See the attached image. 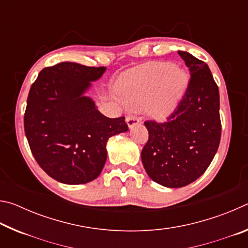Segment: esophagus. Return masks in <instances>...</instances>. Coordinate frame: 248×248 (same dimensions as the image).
I'll use <instances>...</instances> for the list:
<instances>
[{"label": "esophagus", "mask_w": 248, "mask_h": 248, "mask_svg": "<svg viewBox=\"0 0 248 248\" xmlns=\"http://www.w3.org/2000/svg\"><path fill=\"white\" fill-rule=\"evenodd\" d=\"M125 123H127L129 128H132L136 124L141 123V119L137 118V117H127V118H125Z\"/></svg>", "instance_id": "1"}]
</instances>
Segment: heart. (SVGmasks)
Instances as JSON below:
<instances>
[{"mask_svg":"<svg viewBox=\"0 0 248 248\" xmlns=\"http://www.w3.org/2000/svg\"><path fill=\"white\" fill-rule=\"evenodd\" d=\"M186 71L170 62H148L124 72L117 83L123 102L129 108L165 118L176 110L187 89Z\"/></svg>","mask_w":248,"mask_h":248,"instance_id":"1","label":"heart"}]
</instances>
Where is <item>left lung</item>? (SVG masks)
Masks as SVG:
<instances>
[{
    "label": "left lung",
    "instance_id": "obj_1",
    "mask_svg": "<svg viewBox=\"0 0 248 248\" xmlns=\"http://www.w3.org/2000/svg\"><path fill=\"white\" fill-rule=\"evenodd\" d=\"M190 81L178 107L166 123L145 121L149 140L141 152L144 170L155 183L180 188L208 169L221 139L220 95L207 63L178 51Z\"/></svg>",
    "mask_w": 248,
    "mask_h": 248
}]
</instances>
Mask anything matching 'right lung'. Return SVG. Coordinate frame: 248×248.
<instances>
[{
  "label": "right lung",
  "instance_id": "1",
  "mask_svg": "<svg viewBox=\"0 0 248 248\" xmlns=\"http://www.w3.org/2000/svg\"><path fill=\"white\" fill-rule=\"evenodd\" d=\"M105 71L61 62L41 70L29 91L25 134L37 163L58 182L79 185L97 178L108 139L128 131L124 117L107 118L85 95Z\"/></svg>",
  "mask_w": 248,
  "mask_h": 248
}]
</instances>
